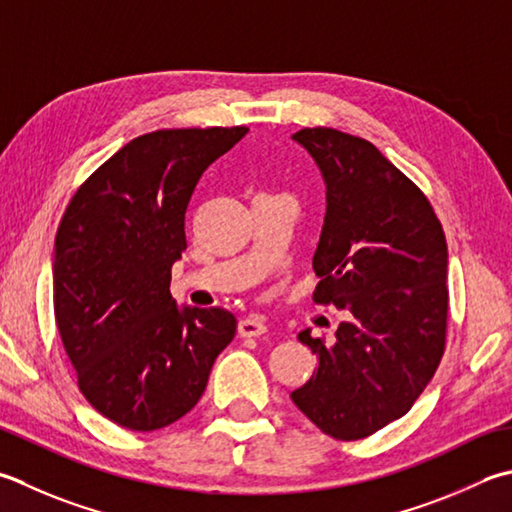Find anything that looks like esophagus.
Listing matches in <instances>:
<instances>
[{
  "label": "esophagus",
  "instance_id": "esophagus-1",
  "mask_svg": "<svg viewBox=\"0 0 512 512\" xmlns=\"http://www.w3.org/2000/svg\"><path fill=\"white\" fill-rule=\"evenodd\" d=\"M237 330L242 337H259L266 333V324L262 317H244V319H239Z\"/></svg>",
  "mask_w": 512,
  "mask_h": 512
}]
</instances>
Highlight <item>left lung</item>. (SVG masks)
Wrapping results in <instances>:
<instances>
[{
    "mask_svg": "<svg viewBox=\"0 0 512 512\" xmlns=\"http://www.w3.org/2000/svg\"><path fill=\"white\" fill-rule=\"evenodd\" d=\"M326 186L313 299L348 313L335 342L302 330L317 370L290 393L322 433L355 442L413 408L444 355L448 248L428 199L362 137L304 128Z\"/></svg>",
    "mask_w": 512,
    "mask_h": 512,
    "instance_id": "8db88e82",
    "label": "left lung"
}]
</instances>
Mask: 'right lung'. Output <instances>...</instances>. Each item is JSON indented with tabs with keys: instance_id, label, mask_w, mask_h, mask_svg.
Returning a JSON list of instances; mask_svg holds the SVG:
<instances>
[{
	"instance_id": "1",
	"label": "right lung",
	"mask_w": 512,
	"mask_h": 512,
	"mask_svg": "<svg viewBox=\"0 0 512 512\" xmlns=\"http://www.w3.org/2000/svg\"><path fill=\"white\" fill-rule=\"evenodd\" d=\"M248 133L155 130L130 139L70 199L55 237V319L79 390L128 430L182 419L204 395L237 319L177 306L170 268L186 250V208L204 170Z\"/></svg>"
}]
</instances>
